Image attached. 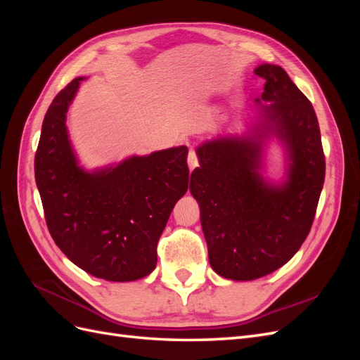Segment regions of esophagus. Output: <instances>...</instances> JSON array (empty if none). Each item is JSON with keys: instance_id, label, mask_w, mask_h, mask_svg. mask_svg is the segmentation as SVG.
<instances>
[{"instance_id": "esophagus-1", "label": "esophagus", "mask_w": 360, "mask_h": 360, "mask_svg": "<svg viewBox=\"0 0 360 360\" xmlns=\"http://www.w3.org/2000/svg\"><path fill=\"white\" fill-rule=\"evenodd\" d=\"M188 163H189L191 171H192L193 168L198 167V156H197V153H195V150H191V151H189V155H188Z\"/></svg>"}]
</instances>
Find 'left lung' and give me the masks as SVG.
<instances>
[{
    "label": "left lung",
    "mask_w": 360,
    "mask_h": 360,
    "mask_svg": "<svg viewBox=\"0 0 360 360\" xmlns=\"http://www.w3.org/2000/svg\"><path fill=\"white\" fill-rule=\"evenodd\" d=\"M266 79L261 110L284 141L290 167L287 181L271 186L259 176L261 141L221 138L198 148L191 193L201 209L209 261L217 275L252 281L271 274L308 237L324 183L326 162L317 115L287 72L263 64Z\"/></svg>",
    "instance_id": "obj_1"
}]
</instances>
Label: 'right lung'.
<instances>
[{"instance_id": "obj_1", "label": "right lung", "mask_w": 360, "mask_h": 360, "mask_svg": "<svg viewBox=\"0 0 360 360\" xmlns=\"http://www.w3.org/2000/svg\"><path fill=\"white\" fill-rule=\"evenodd\" d=\"M82 78L53 97L34 158L48 230L72 263L106 281L141 279L155 270L158 242L189 186L188 147L130 158L85 172L76 163L66 112Z\"/></svg>"}]
</instances>
